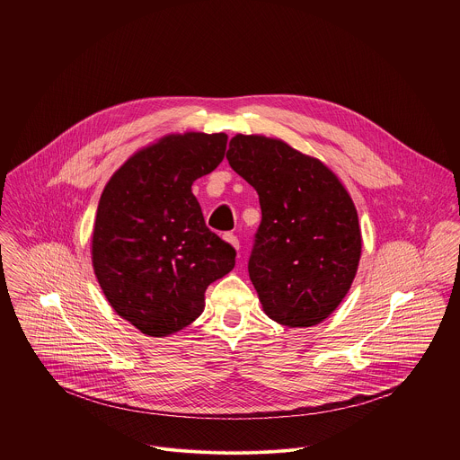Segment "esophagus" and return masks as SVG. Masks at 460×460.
Instances as JSON below:
<instances>
[{
    "instance_id": "obj_1",
    "label": "esophagus",
    "mask_w": 460,
    "mask_h": 460,
    "mask_svg": "<svg viewBox=\"0 0 460 460\" xmlns=\"http://www.w3.org/2000/svg\"><path fill=\"white\" fill-rule=\"evenodd\" d=\"M224 240H226L229 245H233L234 249L240 247V242H238V238H236L233 233H226V234H224Z\"/></svg>"
}]
</instances>
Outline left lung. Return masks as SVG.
Listing matches in <instances>:
<instances>
[{"mask_svg":"<svg viewBox=\"0 0 460 460\" xmlns=\"http://www.w3.org/2000/svg\"><path fill=\"white\" fill-rule=\"evenodd\" d=\"M226 156L260 199L247 268L264 313L288 327L320 323L358 270L362 236L351 196L332 169L277 138L236 135Z\"/></svg>","mask_w":460,"mask_h":460,"instance_id":"left-lung-1","label":"left lung"}]
</instances>
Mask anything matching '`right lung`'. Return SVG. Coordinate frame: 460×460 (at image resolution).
<instances>
[{
	"label": "right lung",
	"instance_id": "right-lung-1",
	"mask_svg": "<svg viewBox=\"0 0 460 460\" xmlns=\"http://www.w3.org/2000/svg\"><path fill=\"white\" fill-rule=\"evenodd\" d=\"M227 135H167L107 181L93 231V268L112 309L149 337L199 318L206 289L236 251L204 220L190 185L218 167Z\"/></svg>",
	"mask_w": 460,
	"mask_h": 460
}]
</instances>
